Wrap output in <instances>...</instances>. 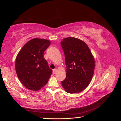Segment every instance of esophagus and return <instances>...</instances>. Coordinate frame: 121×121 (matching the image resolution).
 Instances as JSON below:
<instances>
[{"label":"esophagus","mask_w":121,"mask_h":121,"mask_svg":"<svg viewBox=\"0 0 121 121\" xmlns=\"http://www.w3.org/2000/svg\"><path fill=\"white\" fill-rule=\"evenodd\" d=\"M56 69H54L53 70V74H55L56 73Z\"/></svg>","instance_id":"obj_1"}]
</instances>
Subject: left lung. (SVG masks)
<instances>
[{
  "mask_svg": "<svg viewBox=\"0 0 121 121\" xmlns=\"http://www.w3.org/2000/svg\"><path fill=\"white\" fill-rule=\"evenodd\" d=\"M60 44L65 54L67 73L61 85L69 93H79L88 86L92 79L94 57L88 46L79 39L64 38Z\"/></svg>",
  "mask_w": 121,
  "mask_h": 121,
  "instance_id": "8db88e82",
  "label": "left lung"
}]
</instances>
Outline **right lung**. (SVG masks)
Instances as JSON below:
<instances>
[{"label": "right lung", "instance_id": "right-lung-1", "mask_svg": "<svg viewBox=\"0 0 121 121\" xmlns=\"http://www.w3.org/2000/svg\"><path fill=\"white\" fill-rule=\"evenodd\" d=\"M50 41L39 38L28 41L17 54L16 71L21 83L29 89L37 91L45 85L52 71L44 57Z\"/></svg>", "mask_w": 121, "mask_h": 121}]
</instances>
